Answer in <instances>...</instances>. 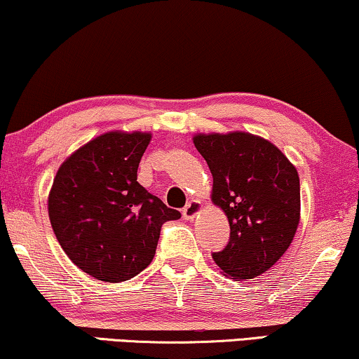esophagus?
<instances>
[{
	"instance_id": "esophagus-1",
	"label": "esophagus",
	"mask_w": 359,
	"mask_h": 359,
	"mask_svg": "<svg viewBox=\"0 0 359 359\" xmlns=\"http://www.w3.org/2000/svg\"><path fill=\"white\" fill-rule=\"evenodd\" d=\"M201 210H203V203L201 201H191V203L186 204V208L183 209V217L186 220H193L196 215L201 214Z\"/></svg>"
}]
</instances>
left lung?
Here are the masks:
<instances>
[{"label":"left lung","instance_id":"left-lung-1","mask_svg":"<svg viewBox=\"0 0 359 359\" xmlns=\"http://www.w3.org/2000/svg\"><path fill=\"white\" fill-rule=\"evenodd\" d=\"M194 147L212 173L210 199L224 210L230 240L212 253L232 279L257 278L286 253L301 220L296 166L271 142L250 132L196 134Z\"/></svg>","mask_w":359,"mask_h":359}]
</instances>
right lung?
I'll return each mask as SVG.
<instances>
[{
  "mask_svg": "<svg viewBox=\"0 0 359 359\" xmlns=\"http://www.w3.org/2000/svg\"><path fill=\"white\" fill-rule=\"evenodd\" d=\"M150 140V132H106L73 151L53 178V233L67 257L100 281L121 283L144 271L161 224L181 217L137 181Z\"/></svg>",
  "mask_w": 359,
  "mask_h": 359,
  "instance_id": "right-lung-1",
  "label": "right lung"
}]
</instances>
